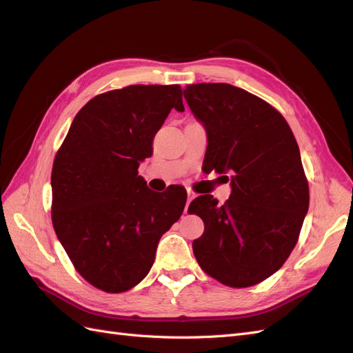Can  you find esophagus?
Instances as JSON below:
<instances>
[{
    "label": "esophagus",
    "instance_id": "1",
    "mask_svg": "<svg viewBox=\"0 0 353 353\" xmlns=\"http://www.w3.org/2000/svg\"><path fill=\"white\" fill-rule=\"evenodd\" d=\"M187 194H188V197H187V205H185V208H184V213H187V212H188V205H190V201L196 197V194L193 193V191H190V190H188V193H187Z\"/></svg>",
    "mask_w": 353,
    "mask_h": 353
}]
</instances>
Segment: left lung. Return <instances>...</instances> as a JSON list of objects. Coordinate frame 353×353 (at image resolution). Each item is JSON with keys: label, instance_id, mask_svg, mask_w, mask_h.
<instances>
[{"label": "left lung", "instance_id": "1", "mask_svg": "<svg viewBox=\"0 0 353 353\" xmlns=\"http://www.w3.org/2000/svg\"><path fill=\"white\" fill-rule=\"evenodd\" d=\"M184 99L206 130L208 168L231 181L223 205L209 194L190 203L205 222L194 256L222 284L254 285L281 268L307 213L299 145L272 105L234 85H187Z\"/></svg>", "mask_w": 353, "mask_h": 353}]
</instances>
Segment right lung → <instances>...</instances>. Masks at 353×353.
Masks as SVG:
<instances>
[{
	"instance_id": "1",
	"label": "right lung",
	"mask_w": 353,
	"mask_h": 353,
	"mask_svg": "<svg viewBox=\"0 0 353 353\" xmlns=\"http://www.w3.org/2000/svg\"><path fill=\"white\" fill-rule=\"evenodd\" d=\"M181 91L131 85L97 95L74 116L54 159L52 227L77 271L103 292L140 283L160 237L183 215L184 188L160 194L138 175L170 110L184 112Z\"/></svg>"
}]
</instances>
